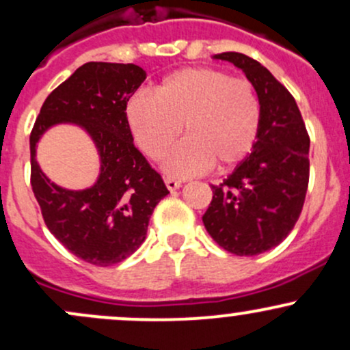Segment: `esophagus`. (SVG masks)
<instances>
[{"instance_id": "obj_1", "label": "esophagus", "mask_w": 350, "mask_h": 350, "mask_svg": "<svg viewBox=\"0 0 350 350\" xmlns=\"http://www.w3.org/2000/svg\"><path fill=\"white\" fill-rule=\"evenodd\" d=\"M181 181H178V179H172V178H166V186L169 191H176L181 187Z\"/></svg>"}]
</instances>
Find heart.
I'll return each mask as SVG.
<instances>
[{
	"label": "heart",
	"instance_id": "1",
	"mask_svg": "<svg viewBox=\"0 0 350 350\" xmlns=\"http://www.w3.org/2000/svg\"><path fill=\"white\" fill-rule=\"evenodd\" d=\"M129 128L146 156L159 161L179 134L186 139L164 161L172 178L234 167L254 148L260 103L252 84L214 68H184L154 88L134 94L126 107Z\"/></svg>",
	"mask_w": 350,
	"mask_h": 350
}]
</instances>
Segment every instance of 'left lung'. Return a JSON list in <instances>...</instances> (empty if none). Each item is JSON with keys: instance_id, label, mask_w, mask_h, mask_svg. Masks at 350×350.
Masks as SVG:
<instances>
[{"instance_id": "8db88e82", "label": "left lung", "mask_w": 350, "mask_h": 350, "mask_svg": "<svg viewBox=\"0 0 350 350\" xmlns=\"http://www.w3.org/2000/svg\"><path fill=\"white\" fill-rule=\"evenodd\" d=\"M213 59L244 72L260 103L259 134L251 154L219 186L202 216L206 231L228 252L257 256L289 236L309 183V136L295 99L267 68L241 53Z\"/></svg>"}]
</instances>
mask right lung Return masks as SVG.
Listing matches in <instances>:
<instances>
[{
  "label": "right lung",
  "instance_id": "right-lung-1",
  "mask_svg": "<svg viewBox=\"0 0 350 350\" xmlns=\"http://www.w3.org/2000/svg\"><path fill=\"white\" fill-rule=\"evenodd\" d=\"M146 76L136 64H83L46 98L29 137L31 186L46 226L68 251L94 266L131 256L144 243L157 202L169 194L134 146L126 116V105ZM59 124L76 125L94 141L100 174L93 187H59L37 163V143Z\"/></svg>",
  "mask_w": 350,
  "mask_h": 350
}]
</instances>
